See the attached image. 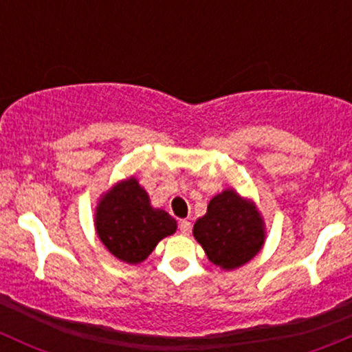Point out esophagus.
<instances>
[{
	"label": "esophagus",
	"mask_w": 352,
	"mask_h": 352,
	"mask_svg": "<svg viewBox=\"0 0 352 352\" xmlns=\"http://www.w3.org/2000/svg\"><path fill=\"white\" fill-rule=\"evenodd\" d=\"M179 228H180V233H182V235H190L192 225H190V221H187V219H182L179 225Z\"/></svg>",
	"instance_id": "esophagus-1"
}]
</instances>
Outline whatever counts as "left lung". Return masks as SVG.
<instances>
[{
	"mask_svg": "<svg viewBox=\"0 0 352 352\" xmlns=\"http://www.w3.org/2000/svg\"><path fill=\"white\" fill-rule=\"evenodd\" d=\"M194 236L212 264L235 269L261 250L264 226L252 202L235 190H225L211 199L208 212L194 225Z\"/></svg>",
	"mask_w": 352,
	"mask_h": 352,
	"instance_id": "left-lung-1",
	"label": "left lung"
}]
</instances>
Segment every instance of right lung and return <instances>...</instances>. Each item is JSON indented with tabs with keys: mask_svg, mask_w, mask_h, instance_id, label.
<instances>
[{
	"mask_svg": "<svg viewBox=\"0 0 352 352\" xmlns=\"http://www.w3.org/2000/svg\"><path fill=\"white\" fill-rule=\"evenodd\" d=\"M97 233L112 255L138 264L156 243L172 235L177 223L163 209H153L150 197L136 179L120 182L105 194L97 208Z\"/></svg>",
	"mask_w": 352,
	"mask_h": 352,
	"instance_id": "add662e5",
	"label": "right lung"
}]
</instances>
